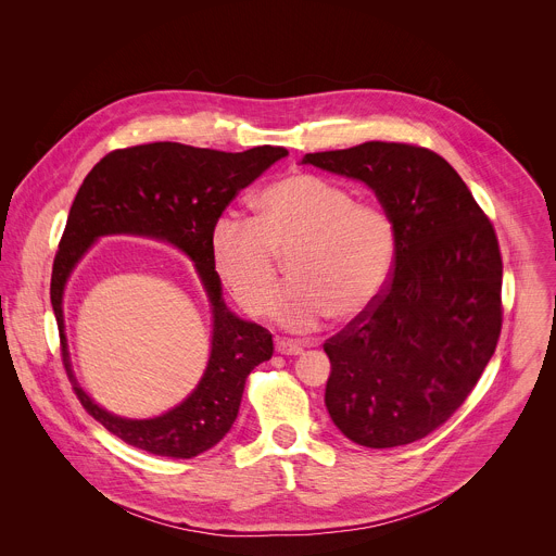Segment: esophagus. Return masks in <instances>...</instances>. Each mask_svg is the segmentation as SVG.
Returning a JSON list of instances; mask_svg holds the SVG:
<instances>
[{
  "mask_svg": "<svg viewBox=\"0 0 556 556\" xmlns=\"http://www.w3.org/2000/svg\"><path fill=\"white\" fill-rule=\"evenodd\" d=\"M275 350H277L279 354H283V356H296V354H301V352H303L301 343H296V341H288V339H277Z\"/></svg>",
  "mask_w": 556,
  "mask_h": 556,
  "instance_id": "esophagus-1",
  "label": "esophagus"
}]
</instances>
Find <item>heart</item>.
I'll use <instances>...</instances> for the list:
<instances>
[{
    "label": "heart",
    "instance_id": "b5f03b06",
    "mask_svg": "<svg viewBox=\"0 0 556 556\" xmlns=\"http://www.w3.org/2000/svg\"><path fill=\"white\" fill-rule=\"evenodd\" d=\"M399 249L387 211L321 176L290 174L255 198V222L222 215L211 232L215 270L235 303L266 314L288 260L292 286L273 303V319L312 332L328 316L361 319L380 299Z\"/></svg>",
    "mask_w": 556,
    "mask_h": 556
}]
</instances>
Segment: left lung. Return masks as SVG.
Returning a JSON list of instances; mask_svg holds the SVG:
<instances>
[{"mask_svg": "<svg viewBox=\"0 0 556 556\" xmlns=\"http://www.w3.org/2000/svg\"><path fill=\"white\" fill-rule=\"evenodd\" d=\"M303 165L365 182L391 215V279L361 319L326 341V407L369 448L416 442L468 399L502 332V253L491 219L431 149L363 142Z\"/></svg>", "mask_w": 556, "mask_h": 556, "instance_id": "left-lung-1", "label": "left lung"}]
</instances>
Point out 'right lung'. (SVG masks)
<instances>
[{"instance_id":"add662e5","label":"right lung","mask_w":556,"mask_h":556,"mask_svg":"<svg viewBox=\"0 0 556 556\" xmlns=\"http://www.w3.org/2000/svg\"><path fill=\"white\" fill-rule=\"evenodd\" d=\"M283 155V147L270 144L226 153L180 142H149L110 151L78 189L52 264L50 301L76 399L123 442L176 459L208 451L230 431L249 374L273 356V334L226 307L211 257V232L230 200ZM105 233L151 236L176 245L194 262L212 303L214 337L207 369L188 399L157 419L129 421L105 413L68 369L62 290L75 264Z\"/></svg>"}]
</instances>
